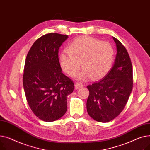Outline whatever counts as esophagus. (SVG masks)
<instances>
[{
  "instance_id": "esophagus-1",
  "label": "esophagus",
  "mask_w": 150,
  "mask_h": 150,
  "mask_svg": "<svg viewBox=\"0 0 150 150\" xmlns=\"http://www.w3.org/2000/svg\"><path fill=\"white\" fill-rule=\"evenodd\" d=\"M82 87H83V84L81 83L76 82V83L75 84V89H76L81 88Z\"/></svg>"
}]
</instances>
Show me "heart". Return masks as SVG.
Returning <instances> with one entry per match:
<instances>
[{
	"label": "heart",
	"instance_id": "heart-1",
	"mask_svg": "<svg viewBox=\"0 0 150 150\" xmlns=\"http://www.w3.org/2000/svg\"><path fill=\"white\" fill-rule=\"evenodd\" d=\"M67 52L61 54L59 63L62 69L70 76L85 80L104 76L111 69L115 56L113 45L98 39L83 36L75 38L67 47Z\"/></svg>",
	"mask_w": 150,
	"mask_h": 150
}]
</instances>
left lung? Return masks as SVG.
<instances>
[{
    "label": "left lung",
    "instance_id": "left-lung-1",
    "mask_svg": "<svg viewBox=\"0 0 150 150\" xmlns=\"http://www.w3.org/2000/svg\"><path fill=\"white\" fill-rule=\"evenodd\" d=\"M117 54L114 64L100 81L87 86L89 96L86 107L89 115L97 122L114 119L123 110L132 89V67L129 54L114 37Z\"/></svg>",
    "mask_w": 150,
    "mask_h": 150
}]
</instances>
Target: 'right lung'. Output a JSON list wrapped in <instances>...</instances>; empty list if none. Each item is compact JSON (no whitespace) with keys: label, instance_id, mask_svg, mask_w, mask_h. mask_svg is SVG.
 <instances>
[{"label":"right lung","instance_id":"obj_1","mask_svg":"<svg viewBox=\"0 0 150 150\" xmlns=\"http://www.w3.org/2000/svg\"><path fill=\"white\" fill-rule=\"evenodd\" d=\"M67 35L48 33L38 38L25 59L23 86L26 99L33 112L41 120H57L67 111V96L74 83L61 72L59 49Z\"/></svg>","mask_w":150,"mask_h":150}]
</instances>
